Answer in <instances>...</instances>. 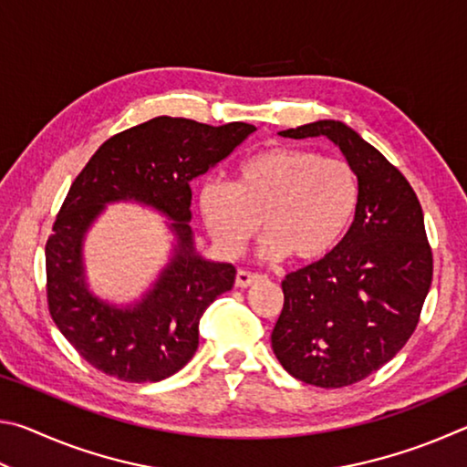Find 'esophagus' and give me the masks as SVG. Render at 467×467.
<instances>
[{"instance_id": "esophagus-1", "label": "esophagus", "mask_w": 467, "mask_h": 467, "mask_svg": "<svg viewBox=\"0 0 467 467\" xmlns=\"http://www.w3.org/2000/svg\"><path fill=\"white\" fill-rule=\"evenodd\" d=\"M262 278H264V275H259V274H255V272L239 270V272H236L234 284H236V286H239V288H249V286H253V284H257Z\"/></svg>"}]
</instances>
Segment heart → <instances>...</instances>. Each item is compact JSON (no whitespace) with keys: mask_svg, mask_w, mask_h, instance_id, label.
Instances as JSON below:
<instances>
[{"mask_svg":"<svg viewBox=\"0 0 467 467\" xmlns=\"http://www.w3.org/2000/svg\"><path fill=\"white\" fill-rule=\"evenodd\" d=\"M358 200L360 183L350 162L303 148L262 150L236 167L233 183L210 179L200 189L203 223L226 255L244 249L262 218V255H290L303 264L337 247Z\"/></svg>","mask_w":467,"mask_h":467,"instance_id":"b5f03b06","label":"heart"}]
</instances>
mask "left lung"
<instances>
[{"label":"left lung","mask_w":467,"mask_h":467,"mask_svg":"<svg viewBox=\"0 0 467 467\" xmlns=\"http://www.w3.org/2000/svg\"><path fill=\"white\" fill-rule=\"evenodd\" d=\"M327 140L357 169L358 210L329 255L290 272L272 331L275 358L298 381L337 389L381 368L414 334L432 280L420 202L406 177L342 121L280 131Z\"/></svg>","instance_id":"1"}]
</instances>
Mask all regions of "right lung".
I'll return each instance as SVG.
<instances>
[{"instance_id":"right-lung-1","label":"right lung","mask_w":467,"mask_h":467,"mask_svg":"<svg viewBox=\"0 0 467 467\" xmlns=\"http://www.w3.org/2000/svg\"><path fill=\"white\" fill-rule=\"evenodd\" d=\"M255 128H220L183 117H154L102 144L69 187L45 247L47 303L63 337L94 368L130 383L162 381L183 368L200 344V319L231 290L234 265L195 251L192 187ZM115 201L148 204L170 218L173 255L147 295L117 307L88 288L83 236Z\"/></svg>"}]
</instances>
